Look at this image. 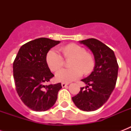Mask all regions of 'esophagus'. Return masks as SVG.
Here are the masks:
<instances>
[{
	"instance_id": "1",
	"label": "esophagus",
	"mask_w": 131,
	"mask_h": 131,
	"mask_svg": "<svg viewBox=\"0 0 131 131\" xmlns=\"http://www.w3.org/2000/svg\"><path fill=\"white\" fill-rule=\"evenodd\" d=\"M68 86V84L67 83H62V88H65Z\"/></svg>"
}]
</instances>
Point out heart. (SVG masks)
<instances>
[{"instance_id": "obj_1", "label": "heart", "mask_w": 131, "mask_h": 131, "mask_svg": "<svg viewBox=\"0 0 131 131\" xmlns=\"http://www.w3.org/2000/svg\"><path fill=\"white\" fill-rule=\"evenodd\" d=\"M64 57L72 60L69 69H65L56 73V79L58 82H71L81 78L84 73L88 74L92 71L94 66L93 57L86 52L85 48L78 44L71 43L61 48ZM47 63L52 71H57L63 66L64 59L57 49H52L47 53Z\"/></svg>"}]
</instances>
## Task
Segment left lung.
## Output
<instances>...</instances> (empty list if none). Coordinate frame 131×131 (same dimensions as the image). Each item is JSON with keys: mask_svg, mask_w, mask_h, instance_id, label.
Wrapping results in <instances>:
<instances>
[{"mask_svg": "<svg viewBox=\"0 0 131 131\" xmlns=\"http://www.w3.org/2000/svg\"><path fill=\"white\" fill-rule=\"evenodd\" d=\"M88 47L94 56V71L82 82L88 85L81 88L80 92L72 97L79 109L95 111L109 99L116 86L118 78V64L114 51L96 39H88L80 41Z\"/></svg>", "mask_w": 131, "mask_h": 131, "instance_id": "8db88e82", "label": "left lung"}]
</instances>
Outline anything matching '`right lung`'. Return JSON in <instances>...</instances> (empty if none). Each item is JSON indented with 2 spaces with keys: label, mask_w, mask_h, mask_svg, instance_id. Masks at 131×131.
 <instances>
[{
  "label": "right lung",
  "mask_w": 131,
  "mask_h": 131,
  "mask_svg": "<svg viewBox=\"0 0 131 131\" xmlns=\"http://www.w3.org/2000/svg\"><path fill=\"white\" fill-rule=\"evenodd\" d=\"M60 43L39 38L20 47L13 62L15 89L21 101L36 112H44L55 104L61 83L45 85L53 78L46 56L51 47Z\"/></svg>",
  "instance_id": "obj_1"
}]
</instances>
